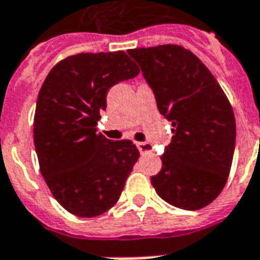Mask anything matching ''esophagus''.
Masks as SVG:
<instances>
[{"label": "esophagus", "instance_id": "esophagus-1", "mask_svg": "<svg viewBox=\"0 0 260 260\" xmlns=\"http://www.w3.org/2000/svg\"><path fill=\"white\" fill-rule=\"evenodd\" d=\"M138 149H139L140 154H146V153H151L153 151V146L147 143V142H139L138 143Z\"/></svg>", "mask_w": 260, "mask_h": 260}]
</instances>
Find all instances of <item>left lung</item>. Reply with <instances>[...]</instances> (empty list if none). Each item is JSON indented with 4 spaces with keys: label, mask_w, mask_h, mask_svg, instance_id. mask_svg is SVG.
Wrapping results in <instances>:
<instances>
[{
    "label": "left lung",
    "mask_w": 260,
    "mask_h": 260,
    "mask_svg": "<svg viewBox=\"0 0 260 260\" xmlns=\"http://www.w3.org/2000/svg\"><path fill=\"white\" fill-rule=\"evenodd\" d=\"M153 88L157 107L174 136L151 176L161 199L182 209H201L228 182L236 145V120L228 96L208 67L182 45L128 51Z\"/></svg>",
    "instance_id": "left-lung-1"
}]
</instances>
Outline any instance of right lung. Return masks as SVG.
<instances>
[{
  "label": "right lung",
  "instance_id": "1",
  "mask_svg": "<svg viewBox=\"0 0 260 260\" xmlns=\"http://www.w3.org/2000/svg\"><path fill=\"white\" fill-rule=\"evenodd\" d=\"M139 67L124 51L78 53L57 61L38 93L32 138L40 171L53 197L80 218L114 205L139 158L128 139L96 134L111 86Z\"/></svg>",
  "mask_w": 260,
  "mask_h": 260
}]
</instances>
